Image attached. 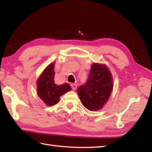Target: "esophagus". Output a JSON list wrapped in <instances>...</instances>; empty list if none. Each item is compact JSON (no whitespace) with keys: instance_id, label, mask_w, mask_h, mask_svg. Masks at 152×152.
<instances>
[{"instance_id":"1","label":"esophagus","mask_w":152,"mask_h":152,"mask_svg":"<svg viewBox=\"0 0 152 152\" xmlns=\"http://www.w3.org/2000/svg\"><path fill=\"white\" fill-rule=\"evenodd\" d=\"M70 86L72 87V89L73 90H75L77 88V83H71Z\"/></svg>"}]
</instances>
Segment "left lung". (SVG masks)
I'll return each mask as SVG.
<instances>
[{
  "label": "left lung",
  "instance_id": "8db88e82",
  "mask_svg": "<svg viewBox=\"0 0 152 152\" xmlns=\"http://www.w3.org/2000/svg\"><path fill=\"white\" fill-rule=\"evenodd\" d=\"M113 86L112 73L106 65L93 63L88 81L79 87L77 93L84 107L90 111H97L108 102Z\"/></svg>",
  "mask_w": 152,
  "mask_h": 152
}]
</instances>
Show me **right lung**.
<instances>
[{"mask_svg": "<svg viewBox=\"0 0 152 152\" xmlns=\"http://www.w3.org/2000/svg\"><path fill=\"white\" fill-rule=\"evenodd\" d=\"M54 63H50L37 80V93L47 106H53L60 101V96L71 90L69 83L57 85L54 82Z\"/></svg>", "mask_w": 152, "mask_h": 152, "instance_id": "add662e5", "label": "right lung"}]
</instances>
